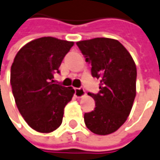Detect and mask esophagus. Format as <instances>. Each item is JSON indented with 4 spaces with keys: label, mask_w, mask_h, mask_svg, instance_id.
I'll return each mask as SVG.
<instances>
[{
    "label": "esophagus",
    "mask_w": 160,
    "mask_h": 160,
    "mask_svg": "<svg viewBox=\"0 0 160 160\" xmlns=\"http://www.w3.org/2000/svg\"><path fill=\"white\" fill-rule=\"evenodd\" d=\"M86 94L85 93V91L83 88H75V96H77V98H81Z\"/></svg>",
    "instance_id": "obj_1"
}]
</instances>
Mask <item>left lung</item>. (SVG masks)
<instances>
[{
  "label": "left lung",
  "mask_w": 160,
  "mask_h": 160,
  "mask_svg": "<svg viewBox=\"0 0 160 160\" xmlns=\"http://www.w3.org/2000/svg\"><path fill=\"white\" fill-rule=\"evenodd\" d=\"M77 46L92 65V76L101 78L94 110L84 114L90 131L106 135L116 132L127 119L136 95V66L131 54L118 40L93 38L80 41Z\"/></svg>",
  "instance_id": "obj_1"
}]
</instances>
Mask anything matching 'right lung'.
Wrapping results in <instances>:
<instances>
[{
	"label": "right lung",
	"mask_w": 160,
	"mask_h": 160,
	"mask_svg": "<svg viewBox=\"0 0 160 160\" xmlns=\"http://www.w3.org/2000/svg\"><path fill=\"white\" fill-rule=\"evenodd\" d=\"M74 42L54 37L31 41L17 53L10 69L16 105L28 125L39 132H51L62 123L65 106L75 90L53 82V74Z\"/></svg>",
	"instance_id": "1"
}]
</instances>
